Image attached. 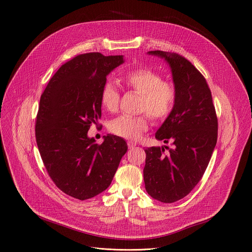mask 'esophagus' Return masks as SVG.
I'll list each match as a JSON object with an SVG mask.
<instances>
[{
	"instance_id": "34e87169",
	"label": "esophagus",
	"mask_w": 252,
	"mask_h": 252,
	"mask_svg": "<svg viewBox=\"0 0 252 252\" xmlns=\"http://www.w3.org/2000/svg\"><path fill=\"white\" fill-rule=\"evenodd\" d=\"M137 145H138L137 142H132V141H128V142H127V146H128L129 149H130V148H133V147H136Z\"/></svg>"
}]
</instances>
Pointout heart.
<instances>
[{
    "label": "heart",
    "mask_w": 252,
    "mask_h": 252,
    "mask_svg": "<svg viewBox=\"0 0 252 252\" xmlns=\"http://www.w3.org/2000/svg\"><path fill=\"white\" fill-rule=\"evenodd\" d=\"M120 82L130 90L140 94L138 110L144 114L128 116L122 115L111 122L109 129L116 136L136 140L148 128L149 117L154 122H163L173 110L177 92L174 84L163 80L157 72L148 68H136L126 71L120 77ZM120 92L111 83H105L100 101L109 112L119 109Z\"/></svg>",
    "instance_id": "1"
}]
</instances>
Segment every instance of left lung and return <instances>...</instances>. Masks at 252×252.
Listing matches in <instances>:
<instances>
[{
  "label": "left lung",
  "mask_w": 252,
  "mask_h": 252,
  "mask_svg": "<svg viewBox=\"0 0 252 252\" xmlns=\"http://www.w3.org/2000/svg\"><path fill=\"white\" fill-rule=\"evenodd\" d=\"M168 63L177 97L172 112L155 138L173 147L145 150L144 181L147 192L161 203L187 196L202 179L218 138V119L211 90L204 76L186 58L152 50Z\"/></svg>",
  "instance_id": "left-lung-1"
}]
</instances>
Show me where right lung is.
I'll use <instances>...</instances> for the list:
<instances>
[{
	"label": "right lung",
	"mask_w": 252,
	"mask_h": 252,
	"mask_svg": "<svg viewBox=\"0 0 252 252\" xmlns=\"http://www.w3.org/2000/svg\"><path fill=\"white\" fill-rule=\"evenodd\" d=\"M122 63L123 56L79 55L61 66L40 97L35 137L45 169L63 192L81 200L110 186L127 151L121 137L108 133L101 145L88 137L101 117L106 76Z\"/></svg>",
	"instance_id": "1"
}]
</instances>
